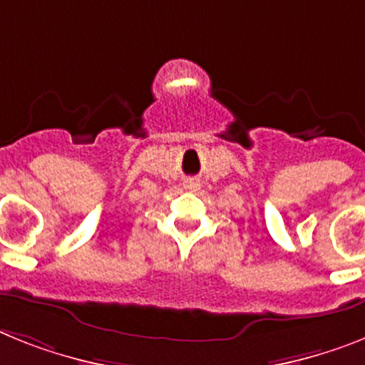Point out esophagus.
Masks as SVG:
<instances>
[{"label":"esophagus","mask_w":365,"mask_h":365,"mask_svg":"<svg viewBox=\"0 0 365 365\" xmlns=\"http://www.w3.org/2000/svg\"><path fill=\"white\" fill-rule=\"evenodd\" d=\"M185 187H187V189H195V187H198V183L197 182H191V180H189V182H185Z\"/></svg>","instance_id":"obj_1"}]
</instances>
